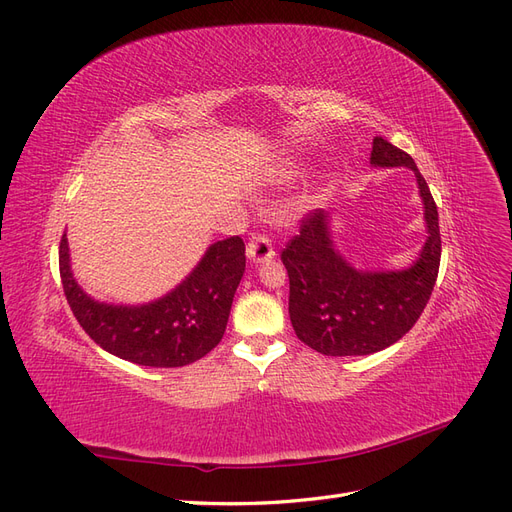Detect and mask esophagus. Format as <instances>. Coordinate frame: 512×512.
I'll list each match as a JSON object with an SVG mask.
<instances>
[{
    "instance_id": "esophagus-1",
    "label": "esophagus",
    "mask_w": 512,
    "mask_h": 512,
    "mask_svg": "<svg viewBox=\"0 0 512 512\" xmlns=\"http://www.w3.org/2000/svg\"><path fill=\"white\" fill-rule=\"evenodd\" d=\"M247 258H250V262H254V265H260V262L273 260L275 258V250H273L271 241L265 235L252 237V241L247 243Z\"/></svg>"
}]
</instances>
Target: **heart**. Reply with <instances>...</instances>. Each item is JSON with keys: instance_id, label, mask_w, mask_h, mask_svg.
Instances as JSON below:
<instances>
[{"instance_id": "heart-1", "label": "heart", "mask_w": 512, "mask_h": 512, "mask_svg": "<svg viewBox=\"0 0 512 512\" xmlns=\"http://www.w3.org/2000/svg\"><path fill=\"white\" fill-rule=\"evenodd\" d=\"M294 173H297V166H294V164H286V166L280 170V173H277V177L286 179V177H292Z\"/></svg>"}]
</instances>
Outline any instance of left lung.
<instances>
[{"label": "left lung", "mask_w": 512, "mask_h": 512, "mask_svg": "<svg viewBox=\"0 0 512 512\" xmlns=\"http://www.w3.org/2000/svg\"><path fill=\"white\" fill-rule=\"evenodd\" d=\"M369 164L412 170L427 239L410 267L369 271L339 254L333 211L316 209L301 222V232L282 252L290 280L288 314L301 342L327 356H363L395 344L421 318L440 269L438 207L414 160L376 136Z\"/></svg>", "instance_id": "obj_1"}]
</instances>
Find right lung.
<instances>
[{"label": "right lung", "instance_id": "add662e5", "mask_svg": "<svg viewBox=\"0 0 512 512\" xmlns=\"http://www.w3.org/2000/svg\"><path fill=\"white\" fill-rule=\"evenodd\" d=\"M245 271V243L228 237L207 247L185 280L141 305L96 301L79 286L64 232L59 273L74 318L94 342L123 361L145 367H183L222 342L230 305Z\"/></svg>", "mask_w": 512, "mask_h": 512}]
</instances>
